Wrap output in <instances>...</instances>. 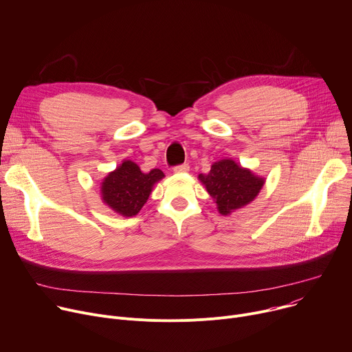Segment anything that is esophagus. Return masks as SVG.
I'll use <instances>...</instances> for the list:
<instances>
[{
	"label": "esophagus",
	"instance_id": "34e87169",
	"mask_svg": "<svg viewBox=\"0 0 352 352\" xmlns=\"http://www.w3.org/2000/svg\"><path fill=\"white\" fill-rule=\"evenodd\" d=\"M188 169H190L188 164H183V165L175 166V168H173V172H175V173H186V172H188Z\"/></svg>",
	"mask_w": 352,
	"mask_h": 352
}]
</instances>
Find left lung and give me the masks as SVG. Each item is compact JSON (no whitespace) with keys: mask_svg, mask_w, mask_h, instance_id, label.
<instances>
[{"mask_svg":"<svg viewBox=\"0 0 352 352\" xmlns=\"http://www.w3.org/2000/svg\"><path fill=\"white\" fill-rule=\"evenodd\" d=\"M210 196L215 200L219 214L229 215L250 204L260 192L264 177L254 175L232 160L214 162L207 175H199Z\"/></svg>","mask_w":352,"mask_h":352,"instance_id":"8db88e82","label":"left lung"}]
</instances>
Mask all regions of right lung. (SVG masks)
<instances>
[{
	"mask_svg": "<svg viewBox=\"0 0 352 352\" xmlns=\"http://www.w3.org/2000/svg\"><path fill=\"white\" fill-rule=\"evenodd\" d=\"M164 177L165 175L160 169L144 173L135 162L123 161L120 166L103 179L100 186L102 200L117 214L134 217L146 203L153 184Z\"/></svg>",
	"mask_w": 352,
	"mask_h": 352,
	"instance_id": "right-lung-1",
	"label": "right lung"
}]
</instances>
